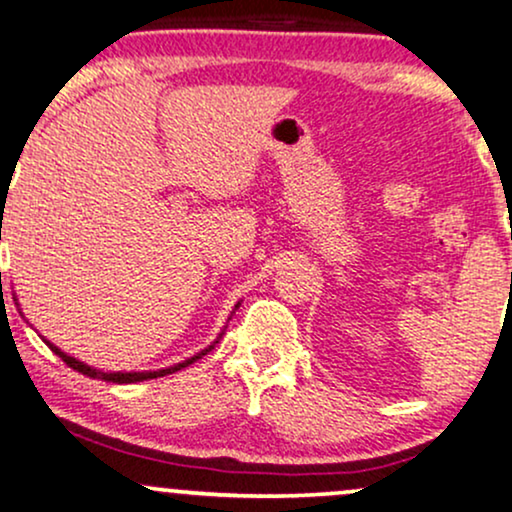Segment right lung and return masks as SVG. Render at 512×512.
<instances>
[{"label":"right lung","instance_id":"right-lung-1","mask_svg":"<svg viewBox=\"0 0 512 512\" xmlns=\"http://www.w3.org/2000/svg\"><path fill=\"white\" fill-rule=\"evenodd\" d=\"M4 202V199H2ZM0 240H2V236H0ZM16 301V298H14ZM240 308V301L236 303V308H233V313H236V310ZM228 320H231V317H228ZM223 337V332L219 334V337H216V342L214 344H209L207 349H202L199 351L197 356H190V358H185V361L182 363H175V366H168V368H161V370H142V373H105V370H98V368H91L88 366V363H84V361H79V358H74V356H69V354H64L62 349H57L55 344L52 342H48V339H45V344L50 346L52 351H55L57 356L62 358L64 363H67L69 368H74V370H79V373H84V375H88V378H98V380H105V383H117V385H127V383H142V380H154V378H163V375H170V373H175V370H180V368H187L190 366V363H195L197 358H202V356H207L211 349H214L216 344H219V339Z\"/></svg>","mask_w":512,"mask_h":512}]
</instances>
